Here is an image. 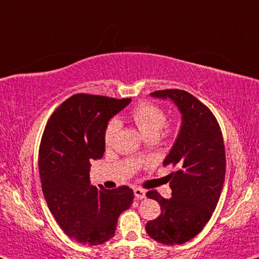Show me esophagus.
<instances>
[{"label": "esophagus", "mask_w": 259, "mask_h": 259, "mask_svg": "<svg viewBox=\"0 0 259 259\" xmlns=\"http://www.w3.org/2000/svg\"><path fill=\"white\" fill-rule=\"evenodd\" d=\"M134 192H135V196H136L137 199L146 198V192L144 190H142V188H135Z\"/></svg>", "instance_id": "1"}]
</instances>
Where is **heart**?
Instances as JSON below:
<instances>
[{
	"label": "heart",
	"instance_id": "obj_1",
	"mask_svg": "<svg viewBox=\"0 0 259 259\" xmlns=\"http://www.w3.org/2000/svg\"><path fill=\"white\" fill-rule=\"evenodd\" d=\"M133 119L137 128L140 129L143 136L145 138H156L164 128L166 123V115L160 107L153 103L143 102L135 108L133 111ZM119 129H121V122L117 118L111 119L108 123L105 131V142L107 145H111L116 138Z\"/></svg>",
	"mask_w": 259,
	"mask_h": 259
}]
</instances>
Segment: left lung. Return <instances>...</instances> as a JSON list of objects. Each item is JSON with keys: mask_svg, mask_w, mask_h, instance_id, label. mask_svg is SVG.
Segmentation results:
<instances>
[{"mask_svg": "<svg viewBox=\"0 0 259 259\" xmlns=\"http://www.w3.org/2000/svg\"><path fill=\"white\" fill-rule=\"evenodd\" d=\"M150 95L171 100L181 114V126L163 161L165 166L177 168L168 176L172 196L146 193L159 202L161 213L146 223L145 229L163 244H184L203 229L221 195L226 176L222 133L213 113L190 93L166 90Z\"/></svg>", "mask_w": 259, "mask_h": 259, "instance_id": "obj_1", "label": "left lung"}]
</instances>
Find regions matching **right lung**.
Masks as SVG:
<instances>
[{
    "label": "right lung",
    "instance_id": "1",
    "mask_svg": "<svg viewBox=\"0 0 259 259\" xmlns=\"http://www.w3.org/2000/svg\"><path fill=\"white\" fill-rule=\"evenodd\" d=\"M131 99L76 94L57 108L41 137L39 175L49 209L64 233L83 244L96 245L115 235L118 216L130 208L134 192L91 185V161L105 152L110 118Z\"/></svg>",
    "mask_w": 259,
    "mask_h": 259
}]
</instances>
